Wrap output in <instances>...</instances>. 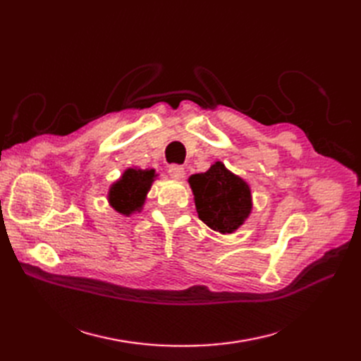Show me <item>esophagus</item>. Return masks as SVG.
<instances>
[{
  "label": "esophagus",
  "instance_id": "esophagus-1",
  "mask_svg": "<svg viewBox=\"0 0 361 361\" xmlns=\"http://www.w3.org/2000/svg\"><path fill=\"white\" fill-rule=\"evenodd\" d=\"M169 174H170L171 179L179 180L185 176V170H183L182 166H178V164H171V166L169 167Z\"/></svg>",
  "mask_w": 361,
  "mask_h": 361
}]
</instances>
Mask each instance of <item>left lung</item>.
Masks as SVG:
<instances>
[{"mask_svg": "<svg viewBox=\"0 0 361 361\" xmlns=\"http://www.w3.org/2000/svg\"><path fill=\"white\" fill-rule=\"evenodd\" d=\"M199 218L212 231L232 233L251 212V192L247 182L215 162L206 173L188 179Z\"/></svg>", "mask_w": 361, "mask_h": 361, "instance_id": "left-lung-1", "label": "left lung"}]
</instances>
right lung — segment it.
<instances>
[{
  "label": "right lung",
  "mask_w": 361,
  "mask_h": 361,
  "mask_svg": "<svg viewBox=\"0 0 361 361\" xmlns=\"http://www.w3.org/2000/svg\"><path fill=\"white\" fill-rule=\"evenodd\" d=\"M155 179V170L128 169L123 176L111 185L108 202L118 214L130 215L145 204L146 194Z\"/></svg>",
  "instance_id": "1"
}]
</instances>
